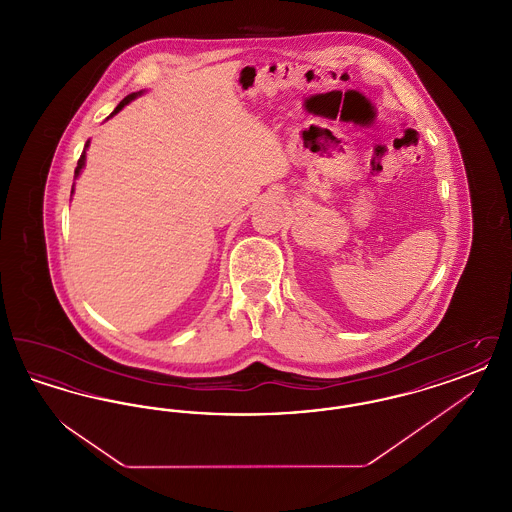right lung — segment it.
Returning a JSON list of instances; mask_svg holds the SVG:
<instances>
[{"mask_svg": "<svg viewBox=\"0 0 512 512\" xmlns=\"http://www.w3.org/2000/svg\"><path fill=\"white\" fill-rule=\"evenodd\" d=\"M138 94H142V92H134V94H128V96H126V98L122 99L121 103H119V105H117V109H115V111H113V113H111V117H113V115H115V113H119V111H121L122 107H124V105H126V103H128V101H132V99L136 98V96H138ZM88 144H90V142H88ZM88 144H86V147H88ZM84 159H86V149H84V151H82V155H80V159H78V163H76V176H78V174H80V169H82V167H84Z\"/></svg>", "mask_w": 512, "mask_h": 512, "instance_id": "right-lung-1", "label": "right lung"}]
</instances>
